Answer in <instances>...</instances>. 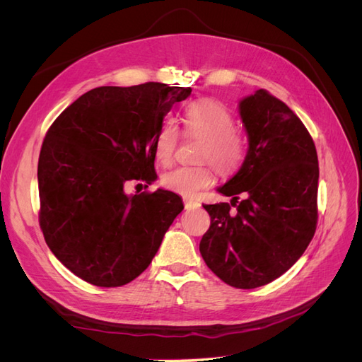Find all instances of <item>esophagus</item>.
Returning <instances> with one entry per match:
<instances>
[{"label":"esophagus","instance_id":"1","mask_svg":"<svg viewBox=\"0 0 362 362\" xmlns=\"http://www.w3.org/2000/svg\"><path fill=\"white\" fill-rule=\"evenodd\" d=\"M184 206H185V210H193V208H198L199 204L194 202V201H190L187 198H184Z\"/></svg>","mask_w":362,"mask_h":362}]
</instances>
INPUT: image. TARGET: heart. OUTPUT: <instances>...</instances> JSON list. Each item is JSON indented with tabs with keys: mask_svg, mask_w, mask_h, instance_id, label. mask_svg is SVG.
Here are the masks:
<instances>
[{
	"mask_svg": "<svg viewBox=\"0 0 362 362\" xmlns=\"http://www.w3.org/2000/svg\"><path fill=\"white\" fill-rule=\"evenodd\" d=\"M184 131L204 139L201 157L211 160L222 172H233L245 160V141L235 128V119L228 108L214 100H198L184 108ZM180 131L172 120H164L154 139V157L161 166L173 160ZM214 181L210 166H181L163 175L161 182L168 190L181 196H196Z\"/></svg>",
	"mask_w": 362,
	"mask_h": 362,
	"instance_id": "heart-1",
	"label": "heart"
}]
</instances>
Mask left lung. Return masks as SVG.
<instances>
[{"label": "left lung", "mask_w": 362, "mask_h": 362, "mask_svg": "<svg viewBox=\"0 0 362 362\" xmlns=\"http://www.w3.org/2000/svg\"><path fill=\"white\" fill-rule=\"evenodd\" d=\"M238 113L247 152L234 177L216 189L233 196L231 204L204 205L211 225L199 250L228 286L257 288L286 273L311 242L319 160L302 120L269 92L242 98Z\"/></svg>", "instance_id": "1"}]
</instances>
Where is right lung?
I'll list each match as a JSON object with an SVG mask.
<instances>
[{"label":"right lung","instance_id":"right-lung-1","mask_svg":"<svg viewBox=\"0 0 362 362\" xmlns=\"http://www.w3.org/2000/svg\"><path fill=\"white\" fill-rule=\"evenodd\" d=\"M190 87L103 86L51 125L37 164L39 222L64 267L96 287H120L145 272L184 208L177 193L127 194L128 181L157 180L154 139Z\"/></svg>","mask_w":362,"mask_h":362}]
</instances>
